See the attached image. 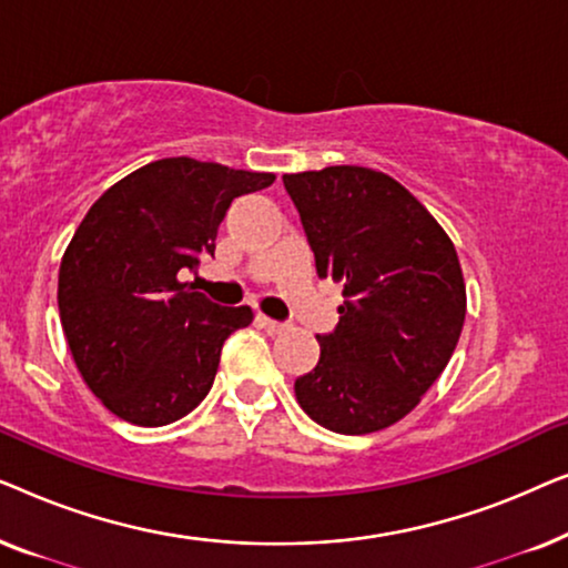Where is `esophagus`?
Listing matches in <instances>:
<instances>
[{
    "label": "esophagus",
    "mask_w": 568,
    "mask_h": 568,
    "mask_svg": "<svg viewBox=\"0 0 568 568\" xmlns=\"http://www.w3.org/2000/svg\"><path fill=\"white\" fill-rule=\"evenodd\" d=\"M255 321H258L261 328H266L268 333H284V331H286V325H284V323L271 321V317H266V315H258V317H255Z\"/></svg>",
    "instance_id": "esophagus-1"
}]
</instances>
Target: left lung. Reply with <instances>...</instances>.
<instances>
[{"mask_svg": "<svg viewBox=\"0 0 568 568\" xmlns=\"http://www.w3.org/2000/svg\"><path fill=\"white\" fill-rule=\"evenodd\" d=\"M317 276L344 286L321 362L297 377L300 408L325 429L372 434L418 406L447 367L465 323L455 245L390 175L331 165L284 175Z\"/></svg>", "mask_w": 568, "mask_h": 568, "instance_id": "left-lung-1", "label": "left lung"}]
</instances>
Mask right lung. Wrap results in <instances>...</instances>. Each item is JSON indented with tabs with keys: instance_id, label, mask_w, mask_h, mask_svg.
<instances>
[{
	"instance_id": "obj_1",
	"label": "right lung",
	"mask_w": 568,
	"mask_h": 568,
	"mask_svg": "<svg viewBox=\"0 0 568 568\" xmlns=\"http://www.w3.org/2000/svg\"><path fill=\"white\" fill-rule=\"evenodd\" d=\"M274 173L165 158L113 183L77 227L59 266V315L84 385L123 422L165 426L212 390L224 338L253 310L220 307L189 282L237 196Z\"/></svg>"
}]
</instances>
